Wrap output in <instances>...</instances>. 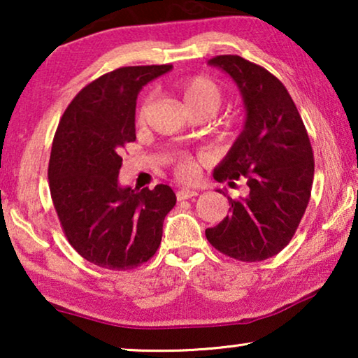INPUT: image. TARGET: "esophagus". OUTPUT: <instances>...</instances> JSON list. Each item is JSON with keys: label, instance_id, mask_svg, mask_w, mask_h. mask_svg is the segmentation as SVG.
Masks as SVG:
<instances>
[{"label": "esophagus", "instance_id": "esophagus-1", "mask_svg": "<svg viewBox=\"0 0 358 358\" xmlns=\"http://www.w3.org/2000/svg\"><path fill=\"white\" fill-rule=\"evenodd\" d=\"M197 195V190L194 189H180L176 192V197H178V200H187V199H192Z\"/></svg>", "mask_w": 358, "mask_h": 358}]
</instances>
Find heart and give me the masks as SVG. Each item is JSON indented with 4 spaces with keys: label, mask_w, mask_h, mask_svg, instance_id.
Instances as JSON below:
<instances>
[{
    "label": "heart",
    "mask_w": 358,
    "mask_h": 358,
    "mask_svg": "<svg viewBox=\"0 0 358 358\" xmlns=\"http://www.w3.org/2000/svg\"><path fill=\"white\" fill-rule=\"evenodd\" d=\"M178 91L180 97H182L185 106L189 110L195 114H210L213 115L215 112L220 109L223 102V92L220 86L215 83L212 78L208 76H189L185 80L178 83ZM151 104H153V96L148 94L141 99L138 109H136V122L138 124H145L150 115ZM176 173L179 178H190L195 173V161L189 156L178 159L176 163Z\"/></svg>",
    "instance_id": "1"
}]
</instances>
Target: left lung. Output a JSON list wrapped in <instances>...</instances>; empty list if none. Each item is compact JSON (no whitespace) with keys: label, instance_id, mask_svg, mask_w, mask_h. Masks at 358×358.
Segmentation results:
<instances>
[{"label":"left lung","instance_id":"8db88e82","mask_svg":"<svg viewBox=\"0 0 358 358\" xmlns=\"http://www.w3.org/2000/svg\"><path fill=\"white\" fill-rule=\"evenodd\" d=\"M208 65L233 78L246 109L244 129L213 178L234 185L244 176L249 192L238 200L228 197L231 215L205 229V236L224 256L266 261L290 243L310 202V138L287 87L266 68L238 55H218Z\"/></svg>","mask_w":358,"mask_h":358}]
</instances>
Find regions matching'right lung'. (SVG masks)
<instances>
[{
	"label": "right lung",
	"mask_w": 358,
	"mask_h": 358,
	"mask_svg": "<svg viewBox=\"0 0 358 358\" xmlns=\"http://www.w3.org/2000/svg\"><path fill=\"white\" fill-rule=\"evenodd\" d=\"M173 65L124 66L78 92L53 138L48 185L63 233L96 266L129 271L155 256L163 222L176 205L166 184H119L122 150L135 141V107L145 85Z\"/></svg>",
	"instance_id": "right-lung-1"
}]
</instances>
